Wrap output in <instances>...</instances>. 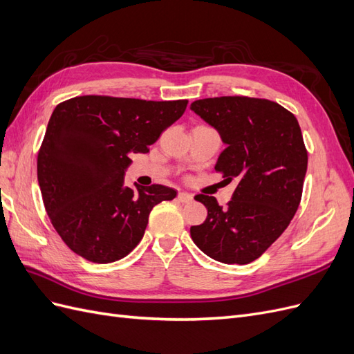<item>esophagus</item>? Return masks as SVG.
Instances as JSON below:
<instances>
[{
    "label": "esophagus",
    "mask_w": 354,
    "mask_h": 354,
    "mask_svg": "<svg viewBox=\"0 0 354 354\" xmlns=\"http://www.w3.org/2000/svg\"><path fill=\"white\" fill-rule=\"evenodd\" d=\"M177 199L180 202H183V203H189V202L194 201V196H192L190 194H187V192H180V194L177 195Z\"/></svg>",
    "instance_id": "34e87169"
}]
</instances>
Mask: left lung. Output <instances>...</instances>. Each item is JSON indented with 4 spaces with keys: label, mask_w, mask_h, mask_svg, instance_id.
Here are the masks:
<instances>
[{
    "label": "left lung",
    "mask_w": 354,
    "mask_h": 354,
    "mask_svg": "<svg viewBox=\"0 0 354 354\" xmlns=\"http://www.w3.org/2000/svg\"><path fill=\"white\" fill-rule=\"evenodd\" d=\"M190 109L226 145L216 171L239 181L224 208L214 196H195L208 216L190 227V236L214 260L248 264L281 236L298 209L307 171L301 128L291 112L266 99H202Z\"/></svg>",
    "instance_id": "obj_1"
}]
</instances>
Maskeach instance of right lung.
Wrapping results in <instances>:
<instances>
[{"instance_id":"obj_1","label":"right lung","mask_w":354,"mask_h":354,"mask_svg":"<svg viewBox=\"0 0 354 354\" xmlns=\"http://www.w3.org/2000/svg\"><path fill=\"white\" fill-rule=\"evenodd\" d=\"M187 100L152 102L81 95L56 106L38 152L44 207L69 248L93 263H113L142 241L149 214L177 192L125 186L131 153H147L185 113Z\"/></svg>"}]
</instances>
